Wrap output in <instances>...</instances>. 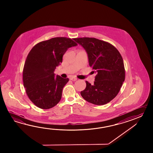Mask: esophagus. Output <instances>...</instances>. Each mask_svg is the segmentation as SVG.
I'll return each mask as SVG.
<instances>
[{"label":"esophagus","mask_w":153,"mask_h":153,"mask_svg":"<svg viewBox=\"0 0 153 153\" xmlns=\"http://www.w3.org/2000/svg\"><path fill=\"white\" fill-rule=\"evenodd\" d=\"M70 80L72 81H76L77 80V78H75V77H71V78H70Z\"/></svg>","instance_id":"1"}]
</instances>
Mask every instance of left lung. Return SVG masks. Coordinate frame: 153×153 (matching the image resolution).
<instances>
[{
	"label": "left lung",
	"mask_w": 153,
	"mask_h": 153,
	"mask_svg": "<svg viewBox=\"0 0 153 153\" xmlns=\"http://www.w3.org/2000/svg\"><path fill=\"white\" fill-rule=\"evenodd\" d=\"M74 40L85 50L89 65L96 73L94 84L86 81L81 96L92 104H107L117 96L125 80L122 56L114 46L103 40L88 37Z\"/></svg>",
	"instance_id": "1"
}]
</instances>
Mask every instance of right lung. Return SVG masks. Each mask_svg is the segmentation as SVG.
<instances>
[{
  "label": "right lung",
  "mask_w": 153,
  "mask_h": 153,
  "mask_svg": "<svg viewBox=\"0 0 153 153\" xmlns=\"http://www.w3.org/2000/svg\"><path fill=\"white\" fill-rule=\"evenodd\" d=\"M77 45L71 38L56 37L38 43L30 51L23 68V85L36 107L48 109L61 100L69 79L55 76L54 71L68 49Z\"/></svg>",
  "instance_id": "1"
}]
</instances>
